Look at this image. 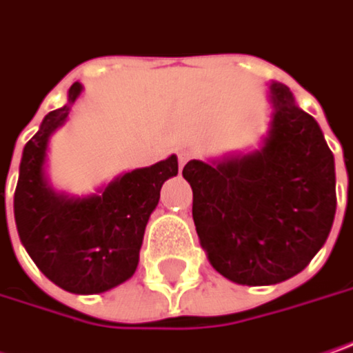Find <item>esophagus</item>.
Masks as SVG:
<instances>
[{"label":"esophagus","mask_w":353,"mask_h":353,"mask_svg":"<svg viewBox=\"0 0 353 353\" xmlns=\"http://www.w3.org/2000/svg\"><path fill=\"white\" fill-rule=\"evenodd\" d=\"M192 157V152H188V150H179L177 152V161H179V168H183L185 165V161Z\"/></svg>","instance_id":"34e87169"}]
</instances>
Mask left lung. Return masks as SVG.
Masks as SVG:
<instances>
[{
    "label": "left lung",
    "instance_id": "obj_1",
    "mask_svg": "<svg viewBox=\"0 0 353 353\" xmlns=\"http://www.w3.org/2000/svg\"><path fill=\"white\" fill-rule=\"evenodd\" d=\"M270 101L274 114L259 150L183 168L199 243L219 274L241 285L300 274L336 216L334 154L318 121L283 83H270Z\"/></svg>",
    "mask_w": 353,
    "mask_h": 353
}]
</instances>
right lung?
Segmentation results:
<instances>
[{"label": "right lung", "instance_id": "1", "mask_svg": "<svg viewBox=\"0 0 353 353\" xmlns=\"http://www.w3.org/2000/svg\"><path fill=\"white\" fill-rule=\"evenodd\" d=\"M81 90L75 81L68 103L46 115L26 143L13 216L23 248L46 278L72 294H101L135 274L148 219L163 181L177 176V157L117 176L92 196L53 192L46 177L50 137L65 123Z\"/></svg>", "mask_w": 353, "mask_h": 353}]
</instances>
